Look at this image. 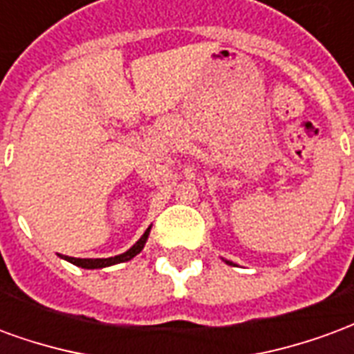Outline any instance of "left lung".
Returning <instances> with one entry per match:
<instances>
[{
  "label": "left lung",
  "instance_id": "8db88e82",
  "mask_svg": "<svg viewBox=\"0 0 354 354\" xmlns=\"http://www.w3.org/2000/svg\"><path fill=\"white\" fill-rule=\"evenodd\" d=\"M227 263H230V266H233V263H231V261H227Z\"/></svg>",
  "mask_w": 354,
  "mask_h": 354
}]
</instances>
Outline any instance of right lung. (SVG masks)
Instances as JSON below:
<instances>
[{
  "label": "right lung",
  "mask_w": 354,
  "mask_h": 354,
  "mask_svg": "<svg viewBox=\"0 0 354 354\" xmlns=\"http://www.w3.org/2000/svg\"><path fill=\"white\" fill-rule=\"evenodd\" d=\"M149 230H151V227H147L146 233L136 241V245L132 246V248H129L127 252L119 254V256H113V258H96V260H88V258L87 260H81V258H70V256H60V258H64V260H68L70 263H73V266L83 267V269H102V267L115 266V263H121V261H129L132 260L136 254L142 252V248H144V245H146L147 241V235H149Z\"/></svg>",
  "instance_id": "1"
}]
</instances>
